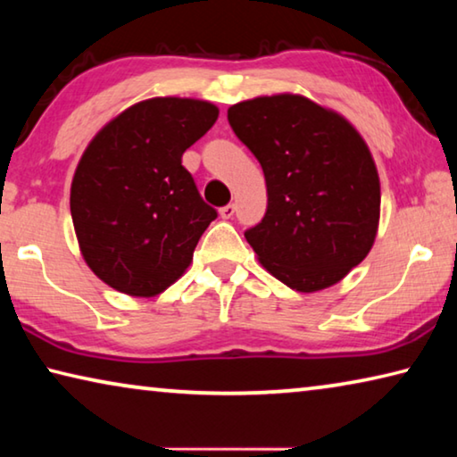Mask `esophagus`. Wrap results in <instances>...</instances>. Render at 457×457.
I'll return each mask as SVG.
<instances>
[{"label": "esophagus", "instance_id": "34e87169", "mask_svg": "<svg viewBox=\"0 0 457 457\" xmlns=\"http://www.w3.org/2000/svg\"><path fill=\"white\" fill-rule=\"evenodd\" d=\"M234 213H236V205H234V204L223 205L221 210H220V215H221L223 220H231V218H234Z\"/></svg>", "mask_w": 457, "mask_h": 457}]
</instances>
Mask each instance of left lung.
Listing matches in <instances>:
<instances>
[{
  "label": "left lung",
  "mask_w": 457,
  "mask_h": 457,
  "mask_svg": "<svg viewBox=\"0 0 457 457\" xmlns=\"http://www.w3.org/2000/svg\"><path fill=\"white\" fill-rule=\"evenodd\" d=\"M228 120L266 177V215L244 234L262 266L298 292L343 280L373 247L381 210L357 129L300 95L244 100Z\"/></svg>",
  "instance_id": "1"
}]
</instances>
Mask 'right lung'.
<instances>
[{
	"label": "right lung",
	"mask_w": 457,
	"mask_h": 457,
	"mask_svg": "<svg viewBox=\"0 0 457 457\" xmlns=\"http://www.w3.org/2000/svg\"><path fill=\"white\" fill-rule=\"evenodd\" d=\"M195 98H149L112 119L76 167L71 213L88 268L111 288L149 298L191 264L218 212L201 199L183 153L218 120Z\"/></svg>",
	"instance_id": "1"
}]
</instances>
